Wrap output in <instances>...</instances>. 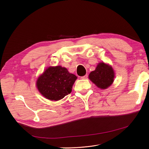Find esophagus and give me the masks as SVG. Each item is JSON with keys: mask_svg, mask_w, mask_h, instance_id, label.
Listing matches in <instances>:
<instances>
[{"mask_svg": "<svg viewBox=\"0 0 149 149\" xmlns=\"http://www.w3.org/2000/svg\"><path fill=\"white\" fill-rule=\"evenodd\" d=\"M88 74H86V75H84V76H82L81 77V79H87L88 78Z\"/></svg>", "mask_w": 149, "mask_h": 149, "instance_id": "1", "label": "esophagus"}]
</instances>
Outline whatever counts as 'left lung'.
<instances>
[{"instance_id":"8db88e82","label":"left lung","mask_w":149,"mask_h":149,"mask_svg":"<svg viewBox=\"0 0 149 149\" xmlns=\"http://www.w3.org/2000/svg\"><path fill=\"white\" fill-rule=\"evenodd\" d=\"M114 71L111 66L104 63H99L94 71L89 74V78L99 88L104 89L109 87L114 81Z\"/></svg>"}]
</instances>
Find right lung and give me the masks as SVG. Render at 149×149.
I'll use <instances>...</instances> for the list:
<instances>
[{
	"instance_id": "1",
	"label": "right lung",
	"mask_w": 149,
	"mask_h": 149,
	"mask_svg": "<svg viewBox=\"0 0 149 149\" xmlns=\"http://www.w3.org/2000/svg\"><path fill=\"white\" fill-rule=\"evenodd\" d=\"M76 76L61 66H49L37 79L39 92L51 101H58L71 93Z\"/></svg>"
}]
</instances>
